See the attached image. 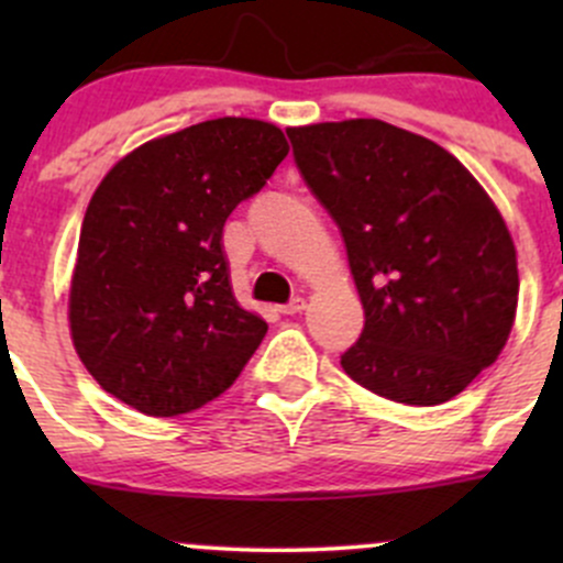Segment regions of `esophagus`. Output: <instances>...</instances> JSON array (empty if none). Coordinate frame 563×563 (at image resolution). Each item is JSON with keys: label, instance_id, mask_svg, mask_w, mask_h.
Segmentation results:
<instances>
[{"label": "esophagus", "instance_id": "esophagus-1", "mask_svg": "<svg viewBox=\"0 0 563 563\" xmlns=\"http://www.w3.org/2000/svg\"><path fill=\"white\" fill-rule=\"evenodd\" d=\"M305 308H308V302H305L302 297H294L291 302H288V305H283V308H280V313H286V316H297V313H302Z\"/></svg>", "mask_w": 563, "mask_h": 563}]
</instances>
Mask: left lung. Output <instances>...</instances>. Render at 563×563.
Returning <instances> with one entry per match:
<instances>
[{"label": "left lung", "instance_id": "obj_1", "mask_svg": "<svg viewBox=\"0 0 563 563\" xmlns=\"http://www.w3.org/2000/svg\"><path fill=\"white\" fill-rule=\"evenodd\" d=\"M288 139L365 308L343 371L406 406L452 400L498 360L518 310V255L496 203L444 146L382 119Z\"/></svg>", "mask_w": 563, "mask_h": 563}]
</instances>
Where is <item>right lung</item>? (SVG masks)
I'll return each mask as SVG.
<instances>
[{
    "mask_svg": "<svg viewBox=\"0 0 563 563\" xmlns=\"http://www.w3.org/2000/svg\"><path fill=\"white\" fill-rule=\"evenodd\" d=\"M288 155L280 128L223 117L146 141L84 214L70 334L108 395L176 417L223 395L266 334L231 291L223 225Z\"/></svg>",
    "mask_w": 563,
    "mask_h": 563,
    "instance_id": "right-lung-1",
    "label": "right lung"
}]
</instances>
